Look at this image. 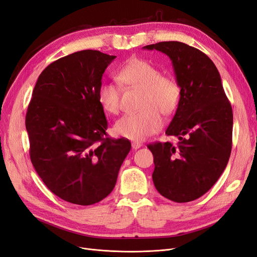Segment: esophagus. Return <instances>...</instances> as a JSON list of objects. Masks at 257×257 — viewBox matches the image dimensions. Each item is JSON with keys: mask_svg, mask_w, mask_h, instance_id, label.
I'll list each match as a JSON object with an SVG mask.
<instances>
[{"mask_svg": "<svg viewBox=\"0 0 257 257\" xmlns=\"http://www.w3.org/2000/svg\"><path fill=\"white\" fill-rule=\"evenodd\" d=\"M141 147H142V144L139 143V142H134V143H132V149L137 150V149H139Z\"/></svg>", "mask_w": 257, "mask_h": 257, "instance_id": "esophagus-1", "label": "esophagus"}]
</instances>
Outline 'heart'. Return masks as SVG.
Returning <instances> with one entry per match:
<instances>
[{
    "mask_svg": "<svg viewBox=\"0 0 257 257\" xmlns=\"http://www.w3.org/2000/svg\"><path fill=\"white\" fill-rule=\"evenodd\" d=\"M117 80L129 89L142 90L140 112L120 117L114 125L118 137L131 141H142L156 134L162 126L163 115H169L178 107L181 88L178 81L150 62L132 58L116 73ZM97 99L101 108L116 114L120 107V89L117 84L102 81L97 90Z\"/></svg>",
    "mask_w": 257,
    "mask_h": 257,
    "instance_id": "heart-1",
    "label": "heart"
}]
</instances>
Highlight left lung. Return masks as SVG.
Listing matches in <instances>:
<instances>
[{"label":"left lung","instance_id":"8db88e82","mask_svg":"<svg viewBox=\"0 0 257 257\" xmlns=\"http://www.w3.org/2000/svg\"><path fill=\"white\" fill-rule=\"evenodd\" d=\"M173 61L181 97L165 134L177 143L156 142L154 184L169 200L183 203L203 196L219 179L232 150L233 112L220 74L208 57L183 42L144 46Z\"/></svg>","mask_w":257,"mask_h":257}]
</instances>
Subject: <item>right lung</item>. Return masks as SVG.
<instances>
[{"instance_id":"obj_1","label":"right lung","mask_w":257,"mask_h":257,"mask_svg":"<svg viewBox=\"0 0 257 257\" xmlns=\"http://www.w3.org/2000/svg\"><path fill=\"white\" fill-rule=\"evenodd\" d=\"M115 57L84 50L52 62L28 104L32 163L47 188L70 203L106 198L131 149L127 139L104 137L108 121L97 99L102 74Z\"/></svg>"}]
</instances>
